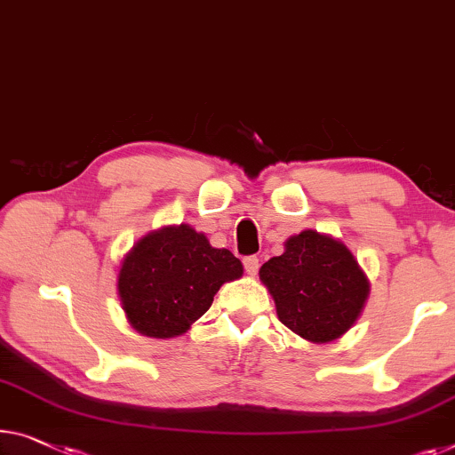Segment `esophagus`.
Here are the masks:
<instances>
[{"label":"esophagus","instance_id":"esophagus-1","mask_svg":"<svg viewBox=\"0 0 455 455\" xmlns=\"http://www.w3.org/2000/svg\"><path fill=\"white\" fill-rule=\"evenodd\" d=\"M243 266H245V271L249 275H255L257 269H259V259H257L255 255H249L243 259Z\"/></svg>","mask_w":455,"mask_h":455}]
</instances>
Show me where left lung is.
Listing matches in <instances>:
<instances>
[{
	"label": "left lung",
	"instance_id": "left-lung-1",
	"mask_svg": "<svg viewBox=\"0 0 455 455\" xmlns=\"http://www.w3.org/2000/svg\"><path fill=\"white\" fill-rule=\"evenodd\" d=\"M277 318L310 343L343 337L362 316L370 280L349 247L313 228L290 236L259 269Z\"/></svg>",
	"mask_w": 455,
	"mask_h": 455
}]
</instances>
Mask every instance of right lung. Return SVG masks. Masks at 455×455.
<instances>
[{
	"instance_id": "1",
	"label": "right lung",
	"mask_w": 455,
	"mask_h": 455,
	"mask_svg": "<svg viewBox=\"0 0 455 455\" xmlns=\"http://www.w3.org/2000/svg\"><path fill=\"white\" fill-rule=\"evenodd\" d=\"M241 275L243 263L228 249L212 247L189 225H169L134 243L122 259L116 290L137 333L173 339L206 313L222 283Z\"/></svg>"
}]
</instances>
